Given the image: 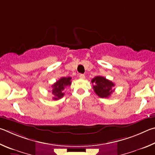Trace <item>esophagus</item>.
Segmentation results:
<instances>
[{"mask_svg":"<svg viewBox=\"0 0 155 155\" xmlns=\"http://www.w3.org/2000/svg\"><path fill=\"white\" fill-rule=\"evenodd\" d=\"M79 78H80V79H82V80H84L85 78V75H84V74H80V75H79Z\"/></svg>","mask_w":155,"mask_h":155,"instance_id":"obj_1","label":"esophagus"}]
</instances>
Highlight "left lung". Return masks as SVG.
<instances>
[{"label": "left lung", "instance_id": "obj_1", "mask_svg": "<svg viewBox=\"0 0 155 155\" xmlns=\"http://www.w3.org/2000/svg\"><path fill=\"white\" fill-rule=\"evenodd\" d=\"M91 82L94 84V93L101 98H107L114 91L112 87L114 86V84L102 76H97L91 80Z\"/></svg>", "mask_w": 155, "mask_h": 155}]
</instances>
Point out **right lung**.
<instances>
[{
    "mask_svg": "<svg viewBox=\"0 0 155 155\" xmlns=\"http://www.w3.org/2000/svg\"><path fill=\"white\" fill-rule=\"evenodd\" d=\"M71 77L61 78V79L58 80L56 83H54L51 86V88H52V94L54 95V100H58L64 96V89L66 86H70L71 84Z\"/></svg>",
    "mask_w": 155,
    "mask_h": 155,
    "instance_id": "obj_1",
    "label": "right lung"
}]
</instances>
